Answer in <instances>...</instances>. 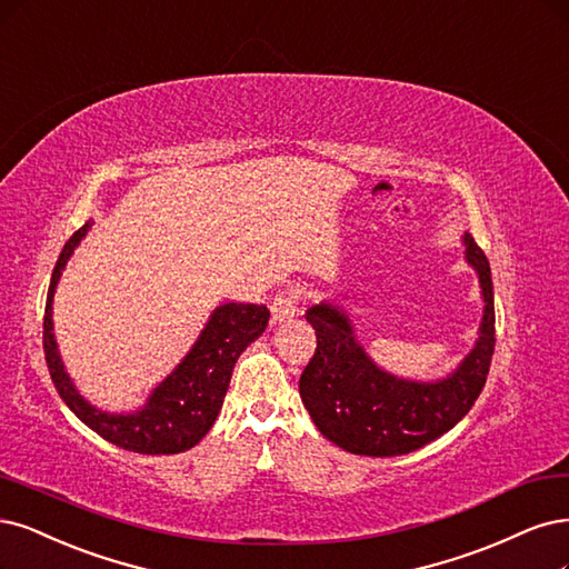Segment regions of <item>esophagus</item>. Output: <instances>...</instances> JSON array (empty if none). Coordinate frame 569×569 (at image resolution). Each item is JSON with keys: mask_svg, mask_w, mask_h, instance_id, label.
<instances>
[{"mask_svg": "<svg viewBox=\"0 0 569 569\" xmlns=\"http://www.w3.org/2000/svg\"><path fill=\"white\" fill-rule=\"evenodd\" d=\"M270 312H272V322H276V325L293 318V316H297V297H293L291 291L278 293V297L272 299V303H270Z\"/></svg>", "mask_w": 569, "mask_h": 569, "instance_id": "1", "label": "esophagus"}]
</instances>
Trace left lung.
Returning a JSON list of instances; mask_svg holds the SVG:
<instances>
[{
    "instance_id": "8db88e82",
    "label": "left lung",
    "mask_w": 569,
    "mask_h": 569,
    "mask_svg": "<svg viewBox=\"0 0 569 569\" xmlns=\"http://www.w3.org/2000/svg\"><path fill=\"white\" fill-rule=\"evenodd\" d=\"M466 259L482 287L476 348L452 377L417 383L386 375L352 337L343 312L320 303L306 312L318 348L299 379V393L320 433L350 455L400 457L455 428L482 393L495 352V291L485 251L466 234Z\"/></svg>"
}]
</instances>
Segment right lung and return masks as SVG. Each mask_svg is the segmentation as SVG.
<instances>
[{
	"mask_svg": "<svg viewBox=\"0 0 569 569\" xmlns=\"http://www.w3.org/2000/svg\"><path fill=\"white\" fill-rule=\"evenodd\" d=\"M91 221L72 232L51 272L44 308V358L58 396L103 440L139 455H179L198 445L217 421L232 367L242 350L257 341L266 327L270 310L257 303H226L213 310L198 343L171 375L152 390L148 405L136 415H108L91 407L66 375L58 356L51 322L53 291L70 253L89 232Z\"/></svg>",
	"mask_w": 569,
	"mask_h": 569,
	"instance_id": "obj_1",
	"label": "right lung"
}]
</instances>
